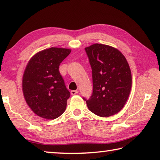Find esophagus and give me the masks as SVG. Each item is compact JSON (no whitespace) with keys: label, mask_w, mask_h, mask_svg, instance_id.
Here are the masks:
<instances>
[{"label":"esophagus","mask_w":160,"mask_h":160,"mask_svg":"<svg viewBox=\"0 0 160 160\" xmlns=\"http://www.w3.org/2000/svg\"><path fill=\"white\" fill-rule=\"evenodd\" d=\"M77 93H78V90H71V91H70V94H71L72 95H75V94H76Z\"/></svg>","instance_id":"1"}]
</instances>
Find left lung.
<instances>
[{
	"instance_id": "obj_1",
	"label": "left lung",
	"mask_w": 160,
	"mask_h": 160,
	"mask_svg": "<svg viewBox=\"0 0 160 160\" xmlns=\"http://www.w3.org/2000/svg\"><path fill=\"white\" fill-rule=\"evenodd\" d=\"M92 74L93 92L85 100L89 110L99 116L109 117L120 112L131 90L129 65L118 49L94 44L85 48Z\"/></svg>"
}]
</instances>
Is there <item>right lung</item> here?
<instances>
[{
	"label": "right lung",
	"mask_w": 160,
	"mask_h": 160,
	"mask_svg": "<svg viewBox=\"0 0 160 160\" xmlns=\"http://www.w3.org/2000/svg\"><path fill=\"white\" fill-rule=\"evenodd\" d=\"M71 50L51 47L38 52L27 66L22 78L25 101L34 113L55 119L66 109L70 93L59 72V66Z\"/></svg>",
	"instance_id": "right-lung-1"
}]
</instances>
